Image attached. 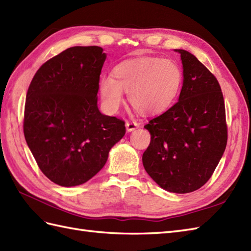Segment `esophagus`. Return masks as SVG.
I'll use <instances>...</instances> for the list:
<instances>
[{"instance_id":"obj_1","label":"esophagus","mask_w":251,"mask_h":251,"mask_svg":"<svg viewBox=\"0 0 251 251\" xmlns=\"http://www.w3.org/2000/svg\"><path fill=\"white\" fill-rule=\"evenodd\" d=\"M139 126V125L137 124V122H132V121H126V131L127 132H132L135 129H137V127Z\"/></svg>"}]
</instances>
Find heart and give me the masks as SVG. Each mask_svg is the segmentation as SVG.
<instances>
[{
    "label": "heart",
    "mask_w": 251,
    "mask_h": 251,
    "mask_svg": "<svg viewBox=\"0 0 251 251\" xmlns=\"http://www.w3.org/2000/svg\"><path fill=\"white\" fill-rule=\"evenodd\" d=\"M113 75L114 78L103 76L99 84L105 106L109 111H117L126 91L132 107L143 116L166 111L178 97L183 81L178 65L156 56L122 62L114 67Z\"/></svg>",
    "instance_id": "obj_1"
}]
</instances>
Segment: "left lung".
Listing matches in <instances>:
<instances>
[{"label": "left lung", "mask_w": 251, "mask_h": 251, "mask_svg": "<svg viewBox=\"0 0 251 251\" xmlns=\"http://www.w3.org/2000/svg\"><path fill=\"white\" fill-rule=\"evenodd\" d=\"M183 85L179 100L145 129L151 142L143 154L145 170L170 193L196 191L211 178L227 145L225 102L216 77L182 49Z\"/></svg>", "instance_id": "obj_1"}]
</instances>
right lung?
Masks as SVG:
<instances>
[{
  "mask_svg": "<svg viewBox=\"0 0 251 251\" xmlns=\"http://www.w3.org/2000/svg\"><path fill=\"white\" fill-rule=\"evenodd\" d=\"M105 59L100 47H72L42 65L30 82L24 136L41 172L57 185L90 180L126 134L125 121L98 108Z\"/></svg>",
  "mask_w": 251,
  "mask_h": 251,
  "instance_id": "obj_1",
  "label": "right lung"
}]
</instances>
